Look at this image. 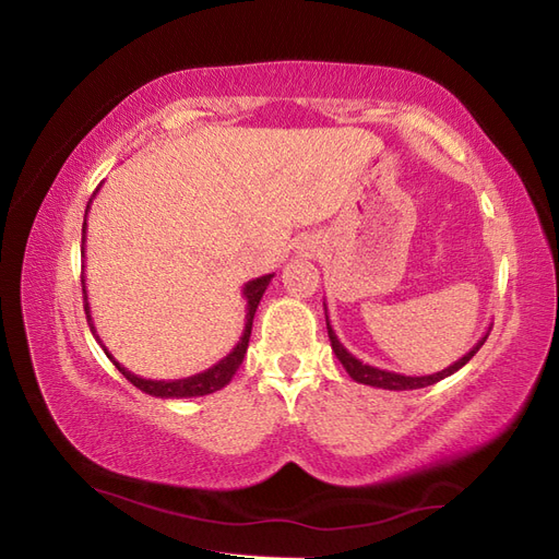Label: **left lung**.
Returning a JSON list of instances; mask_svg holds the SVG:
<instances>
[{"mask_svg": "<svg viewBox=\"0 0 559 559\" xmlns=\"http://www.w3.org/2000/svg\"><path fill=\"white\" fill-rule=\"evenodd\" d=\"M322 306H325V304H322ZM325 320H328V334H330V341H332V350L338 357V362L344 365V369L348 371V376L353 378V381L371 385V388H383V390H418V388H427V385H435V383L443 381L445 376L460 371L466 362H469V359L480 350V346L485 344V338H488V334L492 330V328H488V332L483 334V338L478 341V344L469 353H466L464 357H460L455 365H450L448 369L437 371V373H429V376H404V373H394V371H385V369H378V367L359 362V359L353 353H348L344 348V344H341V341H338V336L334 334V330L330 325V318H328V306H325Z\"/></svg>", "mask_w": 559, "mask_h": 559, "instance_id": "1", "label": "left lung"}]
</instances>
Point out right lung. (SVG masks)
Listing matches in <instances>:
<instances>
[{
  "label": "right lung",
  "mask_w": 559,
  "mask_h": 559,
  "mask_svg": "<svg viewBox=\"0 0 559 559\" xmlns=\"http://www.w3.org/2000/svg\"><path fill=\"white\" fill-rule=\"evenodd\" d=\"M99 190V188H97ZM97 190L93 192V197H90V202L85 206V221H83V239H81V255H85V227H87V211H90V204H93ZM274 274H266V276H260V278H253L248 281L243 285V297H246V328H243V334L239 338V344L234 346L229 350V355H225L221 362H215L211 369L202 371V373H194V376H188V378H176V381H151V378H141L132 371L124 369L118 359L106 350V346L99 341V334L95 330V322H93V316H90V304H87V290H85V276L81 274V283H83V309H85V318H87V325H90V332H93V336L99 341V346L104 348L106 357L111 359V362L116 365V369L128 378V381L139 388L141 392L146 394H153V397H159V400H183V397H204V394H211L215 390L225 388L231 376L237 373V369L241 367L243 357H246V350H248V341H250V330H253V318H255V311L260 306V299L266 290V285L272 283Z\"/></svg>",
  "instance_id": "right-lung-1"
}]
</instances>
